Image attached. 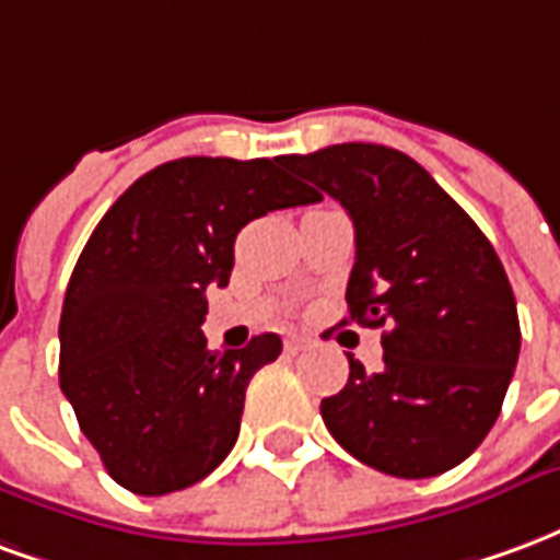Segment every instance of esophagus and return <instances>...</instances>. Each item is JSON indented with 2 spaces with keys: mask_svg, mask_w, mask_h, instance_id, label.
<instances>
[{
  "mask_svg": "<svg viewBox=\"0 0 560 560\" xmlns=\"http://www.w3.org/2000/svg\"><path fill=\"white\" fill-rule=\"evenodd\" d=\"M308 345H312V341L303 339V336H291V339L284 341V351H288V353H300V351H305Z\"/></svg>",
  "mask_w": 560,
  "mask_h": 560,
  "instance_id": "1",
  "label": "esophagus"
}]
</instances>
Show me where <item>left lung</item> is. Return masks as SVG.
I'll list each match as a JSON object with an SVG mask.
<instances>
[{
  "instance_id": "obj_1",
  "label": "left lung",
  "mask_w": 560,
  "mask_h": 560,
  "mask_svg": "<svg viewBox=\"0 0 560 560\" xmlns=\"http://www.w3.org/2000/svg\"><path fill=\"white\" fill-rule=\"evenodd\" d=\"M281 164L353 221L348 312L384 327V369L348 357L345 389L320 401L329 434L363 465L438 477L482 444L516 369V296L492 243L399 149L336 143Z\"/></svg>"
}]
</instances>
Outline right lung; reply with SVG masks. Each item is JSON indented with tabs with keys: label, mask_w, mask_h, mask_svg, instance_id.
<instances>
[{
	"label": "right lung",
	"mask_w": 560,
	"mask_h": 560,
	"mask_svg": "<svg viewBox=\"0 0 560 560\" xmlns=\"http://www.w3.org/2000/svg\"><path fill=\"white\" fill-rule=\"evenodd\" d=\"M315 200L281 159L195 155L143 173L104 212L68 281L59 387L122 489L179 492L231 453L245 387L281 339L209 351L207 288L231 281L248 221Z\"/></svg>",
	"instance_id": "add662e5"
}]
</instances>
